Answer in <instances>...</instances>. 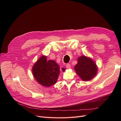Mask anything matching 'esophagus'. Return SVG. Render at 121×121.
Masks as SVG:
<instances>
[{
    "label": "esophagus",
    "instance_id": "1",
    "mask_svg": "<svg viewBox=\"0 0 121 121\" xmlns=\"http://www.w3.org/2000/svg\"><path fill=\"white\" fill-rule=\"evenodd\" d=\"M65 66H66V68H67V69H69V68H70L71 67V65H70L69 64H67Z\"/></svg>",
    "mask_w": 121,
    "mask_h": 121
}]
</instances>
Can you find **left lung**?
<instances>
[{
	"label": "left lung",
	"instance_id": "8db88e82",
	"mask_svg": "<svg viewBox=\"0 0 121 121\" xmlns=\"http://www.w3.org/2000/svg\"><path fill=\"white\" fill-rule=\"evenodd\" d=\"M74 69L82 80L87 81L96 76L98 67L91 58L82 56L78 58V63L75 66Z\"/></svg>",
	"mask_w": 121,
	"mask_h": 121
}]
</instances>
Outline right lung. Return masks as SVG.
I'll return each mask as SVG.
<instances>
[{"instance_id":"1","label":"right lung","mask_w":121,"mask_h":121,"mask_svg":"<svg viewBox=\"0 0 121 121\" xmlns=\"http://www.w3.org/2000/svg\"><path fill=\"white\" fill-rule=\"evenodd\" d=\"M60 67L52 60L47 61V57L42 56L34 64L32 68L33 76L41 85L46 87H50L56 83L60 72ZM65 69L62 68L65 71Z\"/></svg>"}]
</instances>
